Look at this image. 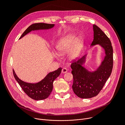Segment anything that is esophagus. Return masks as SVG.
<instances>
[{
  "instance_id": "34e87169",
  "label": "esophagus",
  "mask_w": 125,
  "mask_h": 125,
  "mask_svg": "<svg viewBox=\"0 0 125 125\" xmlns=\"http://www.w3.org/2000/svg\"><path fill=\"white\" fill-rule=\"evenodd\" d=\"M67 71H68V70H67V68H63L62 70V73H66L67 72Z\"/></svg>"
}]
</instances>
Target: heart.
Listing matches in <instances>:
<instances>
[{
  "instance_id": "1",
  "label": "heart",
  "mask_w": 125,
  "mask_h": 125,
  "mask_svg": "<svg viewBox=\"0 0 125 125\" xmlns=\"http://www.w3.org/2000/svg\"><path fill=\"white\" fill-rule=\"evenodd\" d=\"M84 41L82 37H77V34L70 32L62 37L56 45V49L60 54L69 52L70 60L76 59L80 55L84 46Z\"/></svg>"
}]
</instances>
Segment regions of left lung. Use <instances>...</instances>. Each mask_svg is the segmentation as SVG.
Returning a JSON list of instances; mask_svg holds the SVG:
<instances>
[{"label":"left lung","instance_id":"1","mask_svg":"<svg viewBox=\"0 0 125 125\" xmlns=\"http://www.w3.org/2000/svg\"><path fill=\"white\" fill-rule=\"evenodd\" d=\"M94 40L91 46L99 45L103 48L105 56L99 66L94 71H90L83 65L86 55L71 65L73 76L74 93L79 97L90 98L96 96L111 75L113 64V48L111 41L96 25H93Z\"/></svg>","mask_w":125,"mask_h":125}]
</instances>
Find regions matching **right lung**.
<instances>
[{
    "label": "right lung",
    "mask_w": 125,
    "mask_h": 125,
    "mask_svg": "<svg viewBox=\"0 0 125 125\" xmlns=\"http://www.w3.org/2000/svg\"><path fill=\"white\" fill-rule=\"evenodd\" d=\"M54 25L42 23L32 24L25 30L19 39L32 31L48 30L54 27ZM61 70L62 68H59L53 72L49 73L43 80L35 83H28L22 81L17 77L14 70L13 73L15 79L28 96L35 100H41L47 98L50 94L53 89V83L60 75Z\"/></svg>",
    "instance_id": "1"
}]
</instances>
